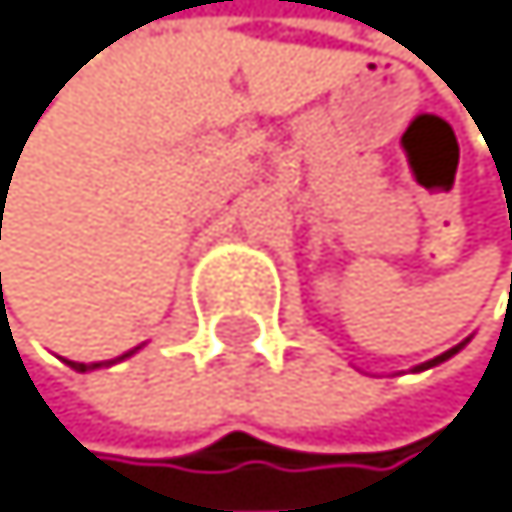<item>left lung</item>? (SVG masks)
I'll use <instances>...</instances> for the list:
<instances>
[{"label": "left lung", "instance_id": "obj_1", "mask_svg": "<svg viewBox=\"0 0 512 512\" xmlns=\"http://www.w3.org/2000/svg\"><path fill=\"white\" fill-rule=\"evenodd\" d=\"M464 346H467V340H464V343H457V346H451V349H448V353H441V356H435V359L421 362V366H415V369L421 372V369H431V366H438V362H444V359H451L454 353H461V349H464Z\"/></svg>", "mask_w": 512, "mask_h": 512}]
</instances>
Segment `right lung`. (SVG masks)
Masks as SVG:
<instances>
[{
	"label": "right lung",
	"mask_w": 512,
	"mask_h": 512,
	"mask_svg": "<svg viewBox=\"0 0 512 512\" xmlns=\"http://www.w3.org/2000/svg\"><path fill=\"white\" fill-rule=\"evenodd\" d=\"M0 277H2V274H0ZM136 349H140V346H136ZM136 349H130V353H123L120 359L133 356ZM114 362H117V359H114ZM68 366H71V369H77V372H91V369H100V366H110V362H71V359H68Z\"/></svg>",
	"instance_id": "right-lung-1"
}]
</instances>
